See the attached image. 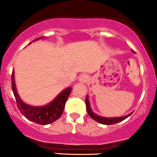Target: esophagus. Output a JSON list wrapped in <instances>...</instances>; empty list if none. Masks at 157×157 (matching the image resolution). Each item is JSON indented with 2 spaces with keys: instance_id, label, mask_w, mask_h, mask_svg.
<instances>
[{
  "instance_id": "1",
  "label": "esophagus",
  "mask_w": 157,
  "mask_h": 157,
  "mask_svg": "<svg viewBox=\"0 0 157 157\" xmlns=\"http://www.w3.org/2000/svg\"><path fill=\"white\" fill-rule=\"evenodd\" d=\"M78 80H79V81L81 82L86 83V82H87L89 80V77L87 75L83 74V75H80V77H79V78H78Z\"/></svg>"
}]
</instances>
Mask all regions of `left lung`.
Listing matches in <instances>:
<instances>
[{
    "label": "left lung",
    "mask_w": 157,
    "mask_h": 157,
    "mask_svg": "<svg viewBox=\"0 0 157 157\" xmlns=\"http://www.w3.org/2000/svg\"><path fill=\"white\" fill-rule=\"evenodd\" d=\"M86 109H87L88 114L89 115L91 118L95 120L96 122H99V123H102L104 125H113L116 124L117 122H121V121L124 120L126 118L129 117V116L132 115V113H129V115H126L124 116H120V117H114V118H107V117H102V116H100L98 115L95 114L92 112V109H91L90 103H89V97L86 96Z\"/></svg>",
    "instance_id": "1"
}]
</instances>
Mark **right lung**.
Returning <instances> with one entry per match:
<instances>
[{
  "label": "right lung",
  "mask_w": 157,
  "mask_h": 157,
  "mask_svg": "<svg viewBox=\"0 0 157 157\" xmlns=\"http://www.w3.org/2000/svg\"><path fill=\"white\" fill-rule=\"evenodd\" d=\"M40 38H43V37L36 38L35 41ZM11 86L17 102V106L20 110L21 113L25 116L28 120L40 125L50 124L60 118L63 113L65 102L72 89L71 87L64 89L53 101L47 105L43 106H33V105H28L21 99L16 89L14 71H12L11 75Z\"/></svg>",
  "instance_id": "obj_1"
}]
</instances>
